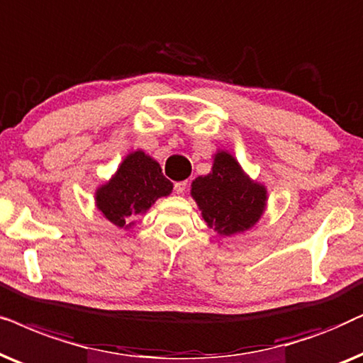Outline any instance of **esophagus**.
<instances>
[{"instance_id": "1", "label": "esophagus", "mask_w": 363, "mask_h": 363, "mask_svg": "<svg viewBox=\"0 0 363 363\" xmlns=\"http://www.w3.org/2000/svg\"><path fill=\"white\" fill-rule=\"evenodd\" d=\"M174 189H176L177 194H184L186 189H187V181L176 182V184H174Z\"/></svg>"}]
</instances>
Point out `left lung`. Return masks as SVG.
<instances>
[{
  "label": "left lung",
  "instance_id": "1",
  "mask_svg": "<svg viewBox=\"0 0 363 363\" xmlns=\"http://www.w3.org/2000/svg\"><path fill=\"white\" fill-rule=\"evenodd\" d=\"M212 157L211 172L192 181V199L207 227L217 234L225 238L244 234L265 212L267 189L252 181L230 152L217 151Z\"/></svg>",
  "mask_w": 363,
  "mask_h": 363
}]
</instances>
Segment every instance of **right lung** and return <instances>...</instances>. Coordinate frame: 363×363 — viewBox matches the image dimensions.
<instances>
[{
  "label": "right lung",
  "instance_id": "right-lung-1",
  "mask_svg": "<svg viewBox=\"0 0 363 363\" xmlns=\"http://www.w3.org/2000/svg\"><path fill=\"white\" fill-rule=\"evenodd\" d=\"M172 192L156 159L141 149L129 152L108 182L94 192L98 211L119 229H131L138 216L146 214L161 197Z\"/></svg>",
  "mask_w": 363,
  "mask_h": 363
}]
</instances>
